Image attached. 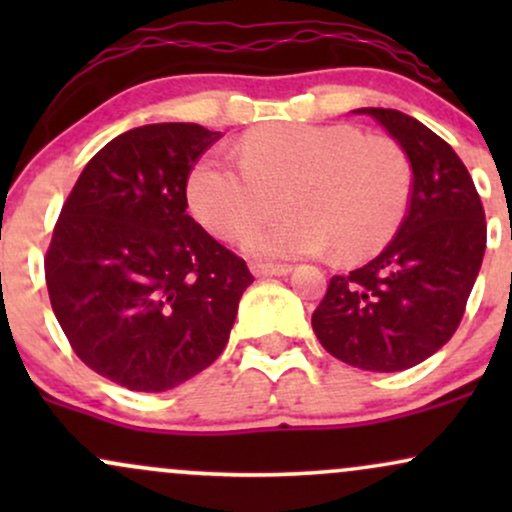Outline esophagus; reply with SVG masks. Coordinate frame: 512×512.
<instances>
[{"label":"esophagus","instance_id":"obj_1","mask_svg":"<svg viewBox=\"0 0 512 512\" xmlns=\"http://www.w3.org/2000/svg\"><path fill=\"white\" fill-rule=\"evenodd\" d=\"M250 272L255 276H286L291 272V264H269V262H252L250 264Z\"/></svg>","mask_w":512,"mask_h":512}]
</instances>
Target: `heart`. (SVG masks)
Segmentation results:
<instances>
[{
    "instance_id": "b5f03b06",
    "label": "heart",
    "mask_w": 512,
    "mask_h": 512,
    "mask_svg": "<svg viewBox=\"0 0 512 512\" xmlns=\"http://www.w3.org/2000/svg\"><path fill=\"white\" fill-rule=\"evenodd\" d=\"M291 211L248 240L264 257L363 260L383 250L404 221L411 166L383 134L351 125H276L250 132L240 163L209 154L187 178V202L207 231L245 238L279 209Z\"/></svg>"
}]
</instances>
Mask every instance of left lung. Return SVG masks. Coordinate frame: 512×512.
<instances>
[{
  "label": "left lung",
  "instance_id": "obj_1",
  "mask_svg": "<svg viewBox=\"0 0 512 512\" xmlns=\"http://www.w3.org/2000/svg\"><path fill=\"white\" fill-rule=\"evenodd\" d=\"M411 163V199L375 260L330 279L313 313L320 344L354 368L395 373L433 356L460 327L486 250L484 207L452 146L414 117L361 108Z\"/></svg>",
  "mask_w": 512,
  "mask_h": 512
}]
</instances>
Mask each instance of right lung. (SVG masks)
<instances>
[{"mask_svg": "<svg viewBox=\"0 0 512 512\" xmlns=\"http://www.w3.org/2000/svg\"><path fill=\"white\" fill-rule=\"evenodd\" d=\"M195 122L105 144L55 223L45 281L74 354L137 392L178 387L226 349L248 264L187 214V178L219 142Z\"/></svg>", "mask_w": 512, "mask_h": 512, "instance_id": "obj_1", "label": "right lung"}]
</instances>
